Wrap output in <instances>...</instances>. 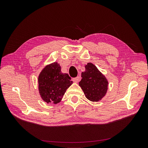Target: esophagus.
Here are the masks:
<instances>
[{"instance_id": "obj_1", "label": "esophagus", "mask_w": 148, "mask_h": 148, "mask_svg": "<svg viewBox=\"0 0 148 148\" xmlns=\"http://www.w3.org/2000/svg\"><path fill=\"white\" fill-rule=\"evenodd\" d=\"M79 79H80V77L78 76V77L73 78V81L75 83H78V82L79 81Z\"/></svg>"}]
</instances>
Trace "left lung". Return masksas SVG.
Instances as JSON below:
<instances>
[{
  "mask_svg": "<svg viewBox=\"0 0 148 148\" xmlns=\"http://www.w3.org/2000/svg\"><path fill=\"white\" fill-rule=\"evenodd\" d=\"M85 71L82 73V79L79 82V86L88 99L92 102L99 101L107 92V79L91 63L85 65Z\"/></svg>",
  "mask_w": 148,
  "mask_h": 148,
  "instance_id": "8db88e82",
  "label": "left lung"
}]
</instances>
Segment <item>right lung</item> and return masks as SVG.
<instances>
[{"instance_id": "add662e5", "label": "right lung", "mask_w": 148, "mask_h": 148, "mask_svg": "<svg viewBox=\"0 0 148 148\" xmlns=\"http://www.w3.org/2000/svg\"><path fill=\"white\" fill-rule=\"evenodd\" d=\"M72 83L69 75L62 73L60 65L54 62L45 66L39 75L40 95L47 104H57L60 102L66 89Z\"/></svg>"}]
</instances>
